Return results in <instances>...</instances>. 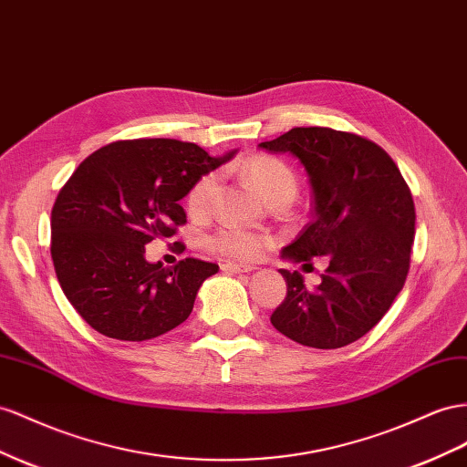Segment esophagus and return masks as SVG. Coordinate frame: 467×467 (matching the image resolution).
Instances as JSON below:
<instances>
[{"label":"esophagus","instance_id":"34e87169","mask_svg":"<svg viewBox=\"0 0 467 467\" xmlns=\"http://www.w3.org/2000/svg\"><path fill=\"white\" fill-rule=\"evenodd\" d=\"M220 269L223 273H249V271H254L255 267H251V265L235 263V261H223V263H220Z\"/></svg>","mask_w":467,"mask_h":467}]
</instances>
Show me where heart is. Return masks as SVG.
Instances as JSON below:
<instances>
[{"instance_id":"obj_1","label":"heart","mask_w":467,"mask_h":467,"mask_svg":"<svg viewBox=\"0 0 467 467\" xmlns=\"http://www.w3.org/2000/svg\"><path fill=\"white\" fill-rule=\"evenodd\" d=\"M244 174L254 184L267 202H279L286 200L291 202L296 194L298 181L295 171L269 155H254L244 162ZM220 186L218 172H206L192 184L186 194V208L192 216H206L213 208ZM210 245L220 251L225 257L251 261L261 257L265 251L273 245V239L267 234L239 228L234 223H225L210 237Z\"/></svg>"}]
</instances>
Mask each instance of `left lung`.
Segmentation results:
<instances>
[{
	"instance_id": "left-lung-1",
	"label": "left lung",
	"mask_w": 467,
	"mask_h": 467,
	"mask_svg": "<svg viewBox=\"0 0 467 467\" xmlns=\"http://www.w3.org/2000/svg\"><path fill=\"white\" fill-rule=\"evenodd\" d=\"M259 147L295 155L312 186V220L283 257L327 263L314 288L281 269L286 296L271 324L302 346L344 348L385 317L407 281L417 220L410 188L385 149L349 131L293 128Z\"/></svg>"
}]
</instances>
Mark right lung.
Wrapping results in <instances>:
<instances>
[{
    "mask_svg": "<svg viewBox=\"0 0 467 467\" xmlns=\"http://www.w3.org/2000/svg\"><path fill=\"white\" fill-rule=\"evenodd\" d=\"M235 155L210 157L176 140L113 141L86 157L50 212V255L62 293L96 332L145 342L191 317L218 265L145 259V244L186 223L181 200L200 176ZM179 244V242H176Z\"/></svg>",
    "mask_w": 467,
    "mask_h": 467,
    "instance_id": "obj_1",
    "label": "right lung"
}]
</instances>
